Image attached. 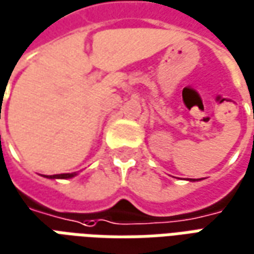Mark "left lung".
<instances>
[{"label": "left lung", "instance_id": "8db88e82", "mask_svg": "<svg viewBox=\"0 0 254 254\" xmlns=\"http://www.w3.org/2000/svg\"><path fill=\"white\" fill-rule=\"evenodd\" d=\"M190 181H194V180H190Z\"/></svg>", "mask_w": 254, "mask_h": 254}]
</instances>
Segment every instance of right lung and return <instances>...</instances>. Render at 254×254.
<instances>
[{
	"mask_svg": "<svg viewBox=\"0 0 254 254\" xmlns=\"http://www.w3.org/2000/svg\"><path fill=\"white\" fill-rule=\"evenodd\" d=\"M76 174L74 173H72V174H56V176H46L47 178H72V177H74Z\"/></svg>",
	"mask_w": 254,
	"mask_h": 254,
	"instance_id": "right-lung-1",
	"label": "right lung"
}]
</instances>
